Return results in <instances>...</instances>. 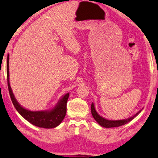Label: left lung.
Here are the masks:
<instances>
[{"instance_id":"8db88e82","label":"left lung","mask_w":158,"mask_h":158,"mask_svg":"<svg viewBox=\"0 0 158 158\" xmlns=\"http://www.w3.org/2000/svg\"><path fill=\"white\" fill-rule=\"evenodd\" d=\"M141 111H142V109L140 110H139L136 114H135L134 115H132L131 117H130L127 119H123V120H110L103 117H102V116H100L99 114L97 113V111L95 110L94 103L92 102V104H91V113H92L93 118L95 119L96 122H97L100 126L106 127V128H110V127H116L122 126L123 125L127 124V123H129L130 121L133 120V119L135 118Z\"/></svg>"}]
</instances>
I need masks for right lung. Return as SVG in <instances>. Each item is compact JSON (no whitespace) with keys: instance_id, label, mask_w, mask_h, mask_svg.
I'll return each instance as SVG.
<instances>
[{"instance_id":"right-lung-1","label":"right lung","mask_w":158,"mask_h":158,"mask_svg":"<svg viewBox=\"0 0 158 158\" xmlns=\"http://www.w3.org/2000/svg\"><path fill=\"white\" fill-rule=\"evenodd\" d=\"M7 78L11 100L16 110L23 118L33 125L43 128H53L58 126L62 123L66 114L67 101L69 98V93L64 95L60 98L57 104L52 109L48 110L31 111L20 106L13 93L9 81V55L7 57Z\"/></svg>"}]
</instances>
